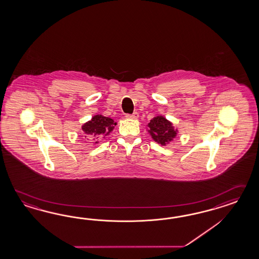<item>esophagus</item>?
I'll list each match as a JSON object with an SVG mask.
<instances>
[{
    "instance_id": "1",
    "label": "esophagus",
    "mask_w": 259,
    "mask_h": 259,
    "mask_svg": "<svg viewBox=\"0 0 259 259\" xmlns=\"http://www.w3.org/2000/svg\"><path fill=\"white\" fill-rule=\"evenodd\" d=\"M139 117V115L138 112H134L133 114H127L126 115V118H128V119H134V120L138 119Z\"/></svg>"
}]
</instances>
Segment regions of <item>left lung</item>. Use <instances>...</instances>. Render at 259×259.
Wrapping results in <instances>:
<instances>
[{"label": "left lung", "instance_id": "8db88e82", "mask_svg": "<svg viewBox=\"0 0 259 259\" xmlns=\"http://www.w3.org/2000/svg\"><path fill=\"white\" fill-rule=\"evenodd\" d=\"M149 133L159 144L164 146L176 138L178 130H175L169 120L163 116H156L148 123Z\"/></svg>", "mask_w": 259, "mask_h": 259}]
</instances>
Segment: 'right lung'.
Wrapping results in <instances>:
<instances>
[{
    "label": "right lung",
    "mask_w": 259,
    "mask_h": 259,
    "mask_svg": "<svg viewBox=\"0 0 259 259\" xmlns=\"http://www.w3.org/2000/svg\"><path fill=\"white\" fill-rule=\"evenodd\" d=\"M116 124L117 123L114 122L111 118L104 117L102 115H95L92 120L83 124L82 130L85 134L90 135V138L93 139L92 140L95 141L94 143L96 144L98 143V139L108 136Z\"/></svg>",
    "instance_id": "add662e5"
}]
</instances>
